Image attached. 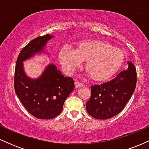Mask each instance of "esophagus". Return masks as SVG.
Wrapping results in <instances>:
<instances>
[{
  "label": "esophagus",
  "instance_id": "obj_1",
  "mask_svg": "<svg viewBox=\"0 0 149 149\" xmlns=\"http://www.w3.org/2000/svg\"><path fill=\"white\" fill-rule=\"evenodd\" d=\"M83 84H82V83H79V82H77V81L75 82V86H76V88H80V87L83 86Z\"/></svg>",
  "mask_w": 149,
  "mask_h": 149
}]
</instances>
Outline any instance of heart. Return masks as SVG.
Returning <instances> with one entry per match:
<instances>
[{
	"label": "heart",
	"instance_id": "heart-1",
	"mask_svg": "<svg viewBox=\"0 0 149 149\" xmlns=\"http://www.w3.org/2000/svg\"><path fill=\"white\" fill-rule=\"evenodd\" d=\"M59 60L64 71L71 74L86 61L87 74L96 80L111 78L120 69L125 53L101 40H88L78 42L75 49L64 46L59 52Z\"/></svg>",
	"mask_w": 149,
	"mask_h": 149
}]
</instances>
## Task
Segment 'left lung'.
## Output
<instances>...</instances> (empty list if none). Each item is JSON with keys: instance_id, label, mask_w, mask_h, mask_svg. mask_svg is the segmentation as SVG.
<instances>
[{"instance_id": "obj_1", "label": "left lung", "mask_w": 149, "mask_h": 149, "mask_svg": "<svg viewBox=\"0 0 149 149\" xmlns=\"http://www.w3.org/2000/svg\"><path fill=\"white\" fill-rule=\"evenodd\" d=\"M127 70L115 78L100 85L91 86V97L86 103V110L96 119L106 120L119 113L134 93L136 83L134 65L127 62Z\"/></svg>"}]
</instances>
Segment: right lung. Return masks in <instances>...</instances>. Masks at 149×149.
<instances>
[{"label": "right lung", "mask_w": 149, "mask_h": 149, "mask_svg": "<svg viewBox=\"0 0 149 149\" xmlns=\"http://www.w3.org/2000/svg\"><path fill=\"white\" fill-rule=\"evenodd\" d=\"M53 37L47 34L30 41L19 54L15 66V93L25 109L40 119H51L60 114L65 100L75 88L73 78L64 77L53 64L47 65L36 78L26 74L24 61L37 54H47L45 47Z\"/></svg>", "instance_id": "1"}]
</instances>
